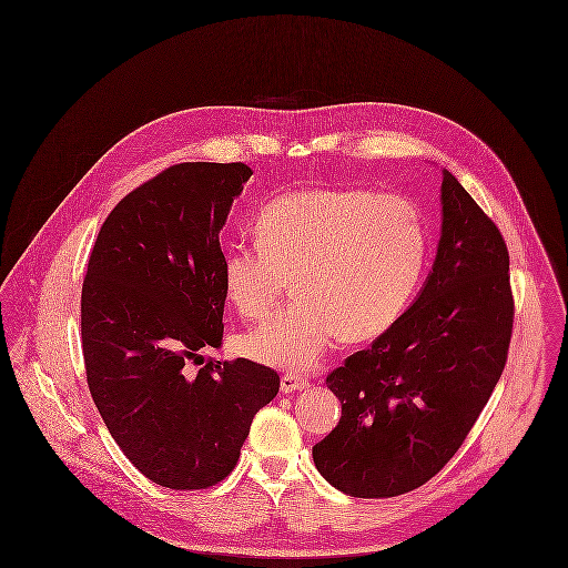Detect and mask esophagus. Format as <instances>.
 I'll list each match as a JSON object with an SVG mask.
<instances>
[{"label": "esophagus", "instance_id": "obj_1", "mask_svg": "<svg viewBox=\"0 0 568 568\" xmlns=\"http://www.w3.org/2000/svg\"><path fill=\"white\" fill-rule=\"evenodd\" d=\"M310 386V379L296 373H287L281 377V390L283 393H294V390H303Z\"/></svg>", "mask_w": 568, "mask_h": 568}]
</instances>
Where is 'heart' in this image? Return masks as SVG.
I'll list each match as a JSON object with an SVG mask.
<instances>
[{
  "instance_id": "b5f03b06",
  "label": "heart",
  "mask_w": 568,
  "mask_h": 568,
  "mask_svg": "<svg viewBox=\"0 0 568 568\" xmlns=\"http://www.w3.org/2000/svg\"><path fill=\"white\" fill-rule=\"evenodd\" d=\"M254 247H234L222 261V287L232 310L261 321L292 281L294 301L250 332L243 353L294 373L314 368L342 336H382L408 305L428 252L419 204L402 193L310 189L263 206Z\"/></svg>"
}]
</instances>
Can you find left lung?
Segmentation results:
<instances>
[{"mask_svg": "<svg viewBox=\"0 0 568 568\" xmlns=\"http://www.w3.org/2000/svg\"><path fill=\"white\" fill-rule=\"evenodd\" d=\"M511 327L505 239L444 169L433 270L413 305L327 377L342 417L312 450L318 471L357 498H390L428 483L500 379Z\"/></svg>", "mask_w": 568, "mask_h": 568, "instance_id": "obj_1", "label": "left lung"}]
</instances>
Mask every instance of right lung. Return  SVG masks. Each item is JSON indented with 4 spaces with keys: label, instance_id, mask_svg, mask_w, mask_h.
Masks as SVG:
<instances>
[{
    "label": "right lung",
    "instance_id": "right-lung-1",
    "mask_svg": "<svg viewBox=\"0 0 568 568\" xmlns=\"http://www.w3.org/2000/svg\"><path fill=\"white\" fill-rule=\"evenodd\" d=\"M252 169L184 162L118 202L81 294L92 399L122 454L169 489H206L234 469L276 371L236 357L191 364L224 338L222 243Z\"/></svg>",
    "mask_w": 568,
    "mask_h": 568
}]
</instances>
